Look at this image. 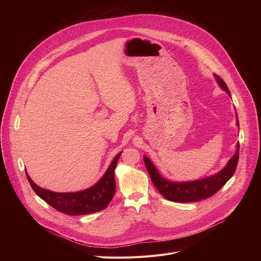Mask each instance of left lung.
<instances>
[{"label":"left lung","mask_w":261,"mask_h":261,"mask_svg":"<svg viewBox=\"0 0 261 261\" xmlns=\"http://www.w3.org/2000/svg\"><path fill=\"white\" fill-rule=\"evenodd\" d=\"M214 76L219 87L231 97L226 84L219 76H217L216 74H214ZM237 126L240 129L238 115H237ZM239 151H240V143L238 142L234 155L228 160L227 164L220 171L206 177H202L195 180H188V181L169 180L165 178L158 171V169L153 164L150 158L144 156L143 161L147 169V172L150 174L153 184L155 185V187L166 199L174 202H193V201L201 200V199L213 196L226 184V181L236 172L238 162H239Z\"/></svg>","instance_id":"obj_1"}]
</instances>
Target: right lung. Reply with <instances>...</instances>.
Wrapping results in <instances>:
<instances>
[{
  "mask_svg": "<svg viewBox=\"0 0 261 261\" xmlns=\"http://www.w3.org/2000/svg\"><path fill=\"white\" fill-rule=\"evenodd\" d=\"M122 152L119 153L103 176L92 187L77 192H54L36 185L25 171L31 187L41 199L61 213L70 216H82L100 212L109 204L116 191L115 170Z\"/></svg>",
  "mask_w": 261,
  "mask_h": 261,
  "instance_id": "add662e5",
  "label": "right lung"
}]
</instances>
